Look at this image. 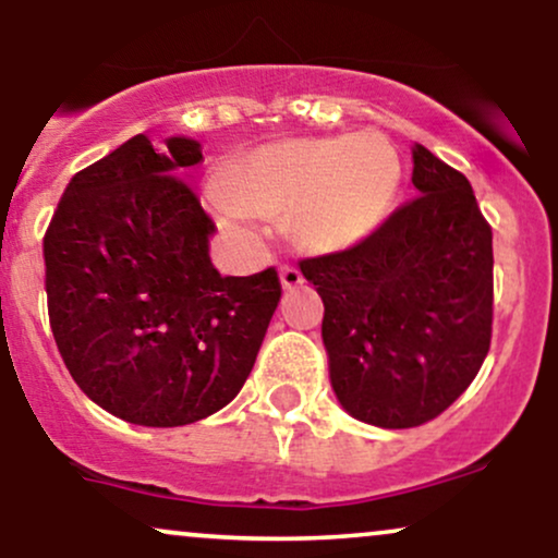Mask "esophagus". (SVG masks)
<instances>
[{"mask_svg":"<svg viewBox=\"0 0 558 558\" xmlns=\"http://www.w3.org/2000/svg\"><path fill=\"white\" fill-rule=\"evenodd\" d=\"M280 283H283L286 291H291V288H299L301 283H304V275H301L299 267L283 265L280 267Z\"/></svg>","mask_w":558,"mask_h":558,"instance_id":"34e87169","label":"esophagus"}]
</instances>
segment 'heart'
<instances>
[{
    "mask_svg": "<svg viewBox=\"0 0 558 558\" xmlns=\"http://www.w3.org/2000/svg\"><path fill=\"white\" fill-rule=\"evenodd\" d=\"M217 183L230 213L288 215L306 252L336 254L386 220L399 194L401 159L377 133L293 138L239 157Z\"/></svg>",
    "mask_w": 558,
    "mask_h": 558,
    "instance_id": "heart-1",
    "label": "heart"
}]
</instances>
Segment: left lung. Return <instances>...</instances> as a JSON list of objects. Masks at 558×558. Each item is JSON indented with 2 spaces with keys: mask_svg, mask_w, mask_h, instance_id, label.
Wrapping results in <instances>:
<instances>
[{
  "mask_svg": "<svg viewBox=\"0 0 558 558\" xmlns=\"http://www.w3.org/2000/svg\"><path fill=\"white\" fill-rule=\"evenodd\" d=\"M420 191L345 252L301 259L325 304L330 383L351 417L403 430L444 414L490 349L493 233L472 185L417 144Z\"/></svg>",
  "mask_w": 558,
  "mask_h": 558,
  "instance_id": "1",
  "label": "left lung"
}]
</instances>
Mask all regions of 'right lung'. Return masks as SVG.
Returning <instances> with one entry per match:
<instances>
[{"label":"right lung","mask_w":558,"mask_h":558,"mask_svg":"<svg viewBox=\"0 0 558 558\" xmlns=\"http://www.w3.org/2000/svg\"><path fill=\"white\" fill-rule=\"evenodd\" d=\"M202 146L138 133L75 172L44 235L47 306L78 388L114 417L178 427L243 388L283 288L213 267L215 220L181 172Z\"/></svg>","instance_id":"right-lung-1"}]
</instances>
